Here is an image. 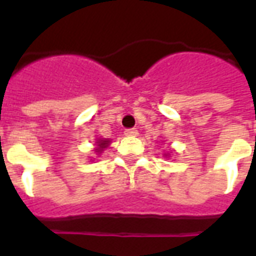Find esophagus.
<instances>
[{
	"mask_svg": "<svg viewBox=\"0 0 256 256\" xmlns=\"http://www.w3.org/2000/svg\"><path fill=\"white\" fill-rule=\"evenodd\" d=\"M124 134L128 136H138V130H136V128H126V130H124Z\"/></svg>",
	"mask_w": 256,
	"mask_h": 256,
	"instance_id": "obj_1",
	"label": "esophagus"
}]
</instances>
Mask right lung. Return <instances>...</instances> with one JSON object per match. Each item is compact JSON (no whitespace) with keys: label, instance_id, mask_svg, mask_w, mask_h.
Masks as SVG:
<instances>
[{"label":"right lung","instance_id":"1","mask_svg":"<svg viewBox=\"0 0 256 256\" xmlns=\"http://www.w3.org/2000/svg\"><path fill=\"white\" fill-rule=\"evenodd\" d=\"M108 144V140H100V142H98V146H100V148H96V152H100V150H104V148H106V144Z\"/></svg>","mask_w":256,"mask_h":256}]
</instances>
